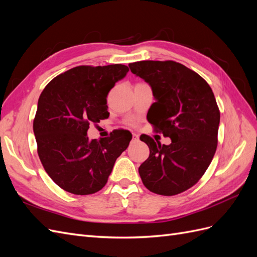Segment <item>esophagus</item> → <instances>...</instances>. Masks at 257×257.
<instances>
[{
	"instance_id": "1",
	"label": "esophagus",
	"mask_w": 257,
	"mask_h": 257,
	"mask_svg": "<svg viewBox=\"0 0 257 257\" xmlns=\"http://www.w3.org/2000/svg\"><path fill=\"white\" fill-rule=\"evenodd\" d=\"M138 141V135L133 133V142H137Z\"/></svg>"
}]
</instances>
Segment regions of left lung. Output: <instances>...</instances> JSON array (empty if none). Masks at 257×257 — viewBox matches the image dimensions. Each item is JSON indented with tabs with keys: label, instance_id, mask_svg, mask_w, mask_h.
I'll return each instance as SVG.
<instances>
[{
	"label": "left lung",
	"instance_id": "8db88e82",
	"mask_svg": "<svg viewBox=\"0 0 257 257\" xmlns=\"http://www.w3.org/2000/svg\"><path fill=\"white\" fill-rule=\"evenodd\" d=\"M128 66L152 88L150 123L172 139L166 146L141 136L150 154L139 175L149 191L177 195L198 182L214 157L220 124L214 94L203 77L175 61H139Z\"/></svg>",
	"mask_w": 257,
	"mask_h": 257
}]
</instances>
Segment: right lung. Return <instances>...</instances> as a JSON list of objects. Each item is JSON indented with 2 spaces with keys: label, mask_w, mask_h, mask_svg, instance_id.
Returning a JSON list of instances; mask_svg holds the SVG:
<instances>
[{
  "label": "right lung",
  "mask_w": 257,
  "mask_h": 257,
  "mask_svg": "<svg viewBox=\"0 0 257 257\" xmlns=\"http://www.w3.org/2000/svg\"><path fill=\"white\" fill-rule=\"evenodd\" d=\"M128 67L81 65L53 78L38 98L33 121L37 153L53 182L75 195L102 190L114 162L132 139L119 130L109 137L90 141L91 123L107 119V95Z\"/></svg>",
  "instance_id": "1"
}]
</instances>
